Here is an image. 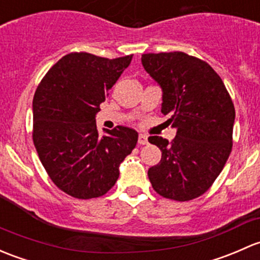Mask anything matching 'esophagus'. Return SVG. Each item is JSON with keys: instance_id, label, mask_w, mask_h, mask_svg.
<instances>
[{"instance_id": "34e87169", "label": "esophagus", "mask_w": 260, "mask_h": 260, "mask_svg": "<svg viewBox=\"0 0 260 260\" xmlns=\"http://www.w3.org/2000/svg\"><path fill=\"white\" fill-rule=\"evenodd\" d=\"M148 143V138H147L146 135H139L138 136V144L139 146H144V144Z\"/></svg>"}]
</instances>
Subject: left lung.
<instances>
[{"label":"left lung","instance_id":"1","mask_svg":"<svg viewBox=\"0 0 260 260\" xmlns=\"http://www.w3.org/2000/svg\"><path fill=\"white\" fill-rule=\"evenodd\" d=\"M142 64L162 87V113L177 128L172 142L148 138L162 152L148 178L159 196L192 201L209 189L231 154L234 105L222 78L203 59L162 52L142 54Z\"/></svg>","mask_w":260,"mask_h":260}]
</instances>
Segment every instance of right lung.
Returning a JSON list of instances; mask_svg holds the SVG:
<instances>
[{
	"label": "right lung",
	"mask_w": 260,
	"mask_h": 260,
	"mask_svg": "<svg viewBox=\"0 0 260 260\" xmlns=\"http://www.w3.org/2000/svg\"><path fill=\"white\" fill-rule=\"evenodd\" d=\"M132 54L105 58L72 52L50 68L34 97L32 138L52 182L78 199L105 196L119 165L137 144L135 129L117 125L101 137L95 113Z\"/></svg>",
	"instance_id": "right-lung-1"
}]
</instances>
